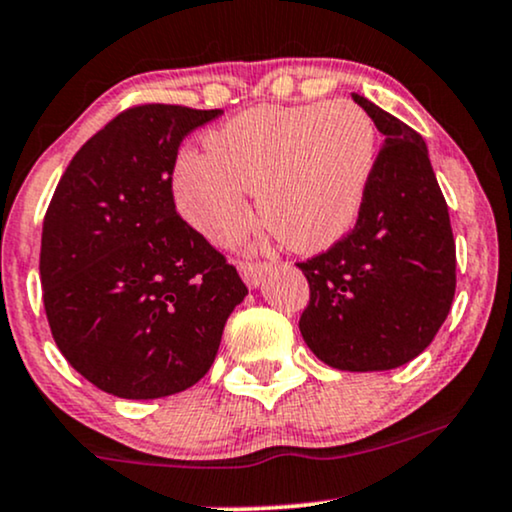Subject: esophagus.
I'll use <instances>...</instances> for the list:
<instances>
[{
	"instance_id": "esophagus-1",
	"label": "esophagus",
	"mask_w": 512,
	"mask_h": 512,
	"mask_svg": "<svg viewBox=\"0 0 512 512\" xmlns=\"http://www.w3.org/2000/svg\"><path fill=\"white\" fill-rule=\"evenodd\" d=\"M268 270H270V266H268V263H263V261H242V263H239V273H242V280L251 287V290L261 285V280L266 278Z\"/></svg>"
}]
</instances>
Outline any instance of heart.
I'll return each instance as SVG.
<instances>
[{
	"mask_svg": "<svg viewBox=\"0 0 512 512\" xmlns=\"http://www.w3.org/2000/svg\"><path fill=\"white\" fill-rule=\"evenodd\" d=\"M376 126L350 100L258 105L206 138L208 153L184 150L172 186L179 213L215 244L249 230V191L282 244L321 251L350 232L376 165Z\"/></svg>",
	"mask_w": 512,
	"mask_h": 512,
	"instance_id": "obj_1",
	"label": "heart"
}]
</instances>
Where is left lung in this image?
<instances>
[{
	"mask_svg": "<svg viewBox=\"0 0 512 512\" xmlns=\"http://www.w3.org/2000/svg\"><path fill=\"white\" fill-rule=\"evenodd\" d=\"M383 134L354 230L297 263L309 280L299 330L323 364L388 371L422 354L455 297V239L424 138L352 95Z\"/></svg>",
	"mask_w": 512,
	"mask_h": 512,
	"instance_id": "1",
	"label": "left lung"
}]
</instances>
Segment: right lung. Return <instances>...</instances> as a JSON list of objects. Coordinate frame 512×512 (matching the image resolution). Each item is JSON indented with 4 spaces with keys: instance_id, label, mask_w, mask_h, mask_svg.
Listing matches in <instances>:
<instances>
[{
    "instance_id": "add662e5",
    "label": "right lung",
    "mask_w": 512,
    "mask_h": 512,
    "mask_svg": "<svg viewBox=\"0 0 512 512\" xmlns=\"http://www.w3.org/2000/svg\"><path fill=\"white\" fill-rule=\"evenodd\" d=\"M218 114L129 107L83 143L45 213L40 282L52 338L78 374L117 398H165L201 381L249 294L172 196L179 143Z\"/></svg>"
}]
</instances>
